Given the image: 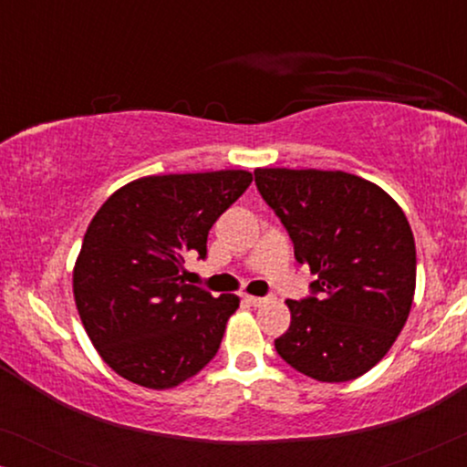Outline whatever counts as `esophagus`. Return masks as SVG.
Segmentation results:
<instances>
[{
  "mask_svg": "<svg viewBox=\"0 0 467 467\" xmlns=\"http://www.w3.org/2000/svg\"><path fill=\"white\" fill-rule=\"evenodd\" d=\"M244 302L254 306V308H259V306H264L270 302V297H257V296H244Z\"/></svg>",
  "mask_w": 467,
  "mask_h": 467,
  "instance_id": "1",
  "label": "esophagus"
}]
</instances>
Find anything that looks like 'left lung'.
Wrapping results in <instances>:
<instances>
[{
  "label": "left lung",
  "instance_id": "1",
  "mask_svg": "<svg viewBox=\"0 0 467 467\" xmlns=\"http://www.w3.org/2000/svg\"><path fill=\"white\" fill-rule=\"evenodd\" d=\"M254 184L317 274L312 296L286 299L278 355L321 382L366 374L410 315L417 248L406 214L374 182L337 170L257 168Z\"/></svg>",
  "mask_w": 467,
  "mask_h": 467
}]
</instances>
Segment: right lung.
Masks as SVG:
<instances>
[{"instance_id": "add662e5", "label": "right lung", "mask_w": 467, "mask_h": 467, "mask_svg": "<svg viewBox=\"0 0 467 467\" xmlns=\"http://www.w3.org/2000/svg\"><path fill=\"white\" fill-rule=\"evenodd\" d=\"M253 182L244 170L138 178L104 202L74 265V299L93 347L123 379L171 389L221 347L240 299L182 278L206 259L214 221Z\"/></svg>"}]
</instances>
